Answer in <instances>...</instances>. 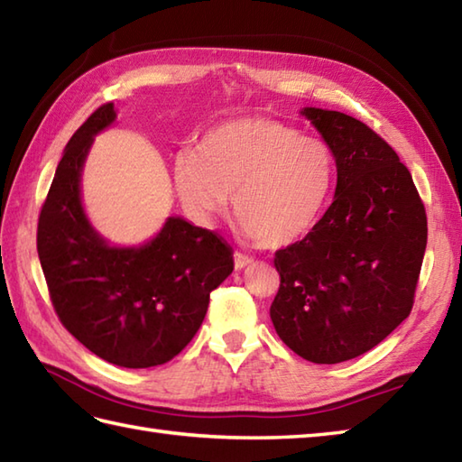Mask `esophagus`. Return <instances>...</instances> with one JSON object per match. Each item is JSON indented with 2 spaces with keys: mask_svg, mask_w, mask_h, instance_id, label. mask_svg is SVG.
Returning a JSON list of instances; mask_svg holds the SVG:
<instances>
[{
  "mask_svg": "<svg viewBox=\"0 0 462 462\" xmlns=\"http://www.w3.org/2000/svg\"><path fill=\"white\" fill-rule=\"evenodd\" d=\"M252 263H254L252 258L244 256V254H240V252H234V266H236V270L248 268V266H252Z\"/></svg>",
  "mask_w": 462,
  "mask_h": 462,
  "instance_id": "esophagus-1",
  "label": "esophagus"
}]
</instances>
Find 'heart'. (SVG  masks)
Wrapping results in <instances>:
<instances>
[{
    "label": "heart",
    "instance_id": "heart-1",
    "mask_svg": "<svg viewBox=\"0 0 462 462\" xmlns=\"http://www.w3.org/2000/svg\"><path fill=\"white\" fill-rule=\"evenodd\" d=\"M336 162L329 144L270 116H240L206 133L196 152L174 161V186L194 220L214 224L228 210L266 250L301 240L326 208Z\"/></svg>",
    "mask_w": 462,
    "mask_h": 462
}]
</instances>
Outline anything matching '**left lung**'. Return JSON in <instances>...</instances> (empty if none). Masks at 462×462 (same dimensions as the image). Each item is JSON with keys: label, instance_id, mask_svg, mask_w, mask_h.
I'll return each mask as SVG.
<instances>
[{"label": "left lung", "instance_id": "8db88e82", "mask_svg": "<svg viewBox=\"0 0 462 462\" xmlns=\"http://www.w3.org/2000/svg\"><path fill=\"white\" fill-rule=\"evenodd\" d=\"M301 115L336 159V199L306 238L276 252L270 318L293 353L331 365L375 347L413 310L427 214L407 166L365 123L316 106Z\"/></svg>", "mask_w": 462, "mask_h": 462}]
</instances>
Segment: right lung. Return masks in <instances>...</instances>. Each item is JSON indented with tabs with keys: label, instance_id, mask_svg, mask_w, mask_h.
Wrapping results in <instances>:
<instances>
[{
	"label": "right lung",
	"instance_id": "add662e5",
	"mask_svg": "<svg viewBox=\"0 0 462 462\" xmlns=\"http://www.w3.org/2000/svg\"><path fill=\"white\" fill-rule=\"evenodd\" d=\"M115 119V105L105 103L67 143L39 214L37 254L65 329L97 357L144 369L189 346L234 258L220 236L180 216L139 248L109 246L95 232L81 204V171L93 136Z\"/></svg>",
	"mask_w": 462,
	"mask_h": 462
}]
</instances>
